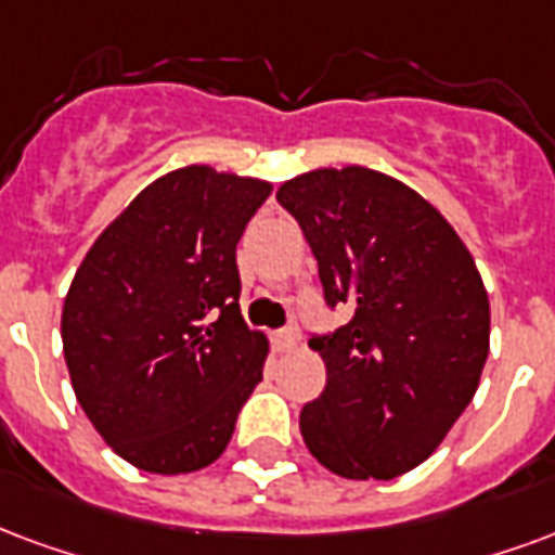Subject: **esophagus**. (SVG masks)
Listing matches in <instances>:
<instances>
[{"label": "esophagus", "instance_id": "obj_1", "mask_svg": "<svg viewBox=\"0 0 555 555\" xmlns=\"http://www.w3.org/2000/svg\"><path fill=\"white\" fill-rule=\"evenodd\" d=\"M297 338H299V332L294 330V326H285V330L273 332V347H276L279 352H288L297 347Z\"/></svg>", "mask_w": 555, "mask_h": 555}]
</instances>
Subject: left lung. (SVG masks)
Returning <instances> with one entry per match:
<instances>
[{
	"mask_svg": "<svg viewBox=\"0 0 555 555\" xmlns=\"http://www.w3.org/2000/svg\"><path fill=\"white\" fill-rule=\"evenodd\" d=\"M279 205L318 258L326 306L350 320L311 335L326 388L302 405V441L344 479H393L444 441L488 359V294L453 225L367 167L314 170Z\"/></svg>",
	"mask_w": 555,
	"mask_h": 555,
	"instance_id": "1",
	"label": "left lung"
}]
</instances>
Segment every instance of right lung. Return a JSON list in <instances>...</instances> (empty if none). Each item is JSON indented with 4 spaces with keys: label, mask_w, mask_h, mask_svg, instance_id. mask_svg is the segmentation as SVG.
<instances>
[{
    "label": "right lung",
    "mask_w": 555,
    "mask_h": 555,
    "mask_svg": "<svg viewBox=\"0 0 555 555\" xmlns=\"http://www.w3.org/2000/svg\"><path fill=\"white\" fill-rule=\"evenodd\" d=\"M270 184L182 167L96 237L69 285L61 338L76 400L129 465H211L261 382L267 338L241 318L235 249Z\"/></svg>",
    "instance_id": "right-lung-1"
}]
</instances>
